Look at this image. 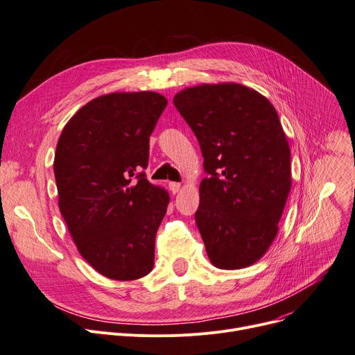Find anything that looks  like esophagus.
Wrapping results in <instances>:
<instances>
[{
  "label": "esophagus",
  "mask_w": 355,
  "mask_h": 355,
  "mask_svg": "<svg viewBox=\"0 0 355 355\" xmlns=\"http://www.w3.org/2000/svg\"><path fill=\"white\" fill-rule=\"evenodd\" d=\"M180 183H176V182H173V183H171L169 184V189H171V192L173 193V195H176V193H179V190H180Z\"/></svg>",
  "instance_id": "34e87169"
}]
</instances>
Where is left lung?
<instances>
[{"instance_id": "obj_1", "label": "left lung", "mask_w": 355, "mask_h": 355, "mask_svg": "<svg viewBox=\"0 0 355 355\" xmlns=\"http://www.w3.org/2000/svg\"><path fill=\"white\" fill-rule=\"evenodd\" d=\"M173 103L199 141L206 178L196 225L213 266H252L275 240L291 187L290 148L270 101L240 84H202Z\"/></svg>"}]
</instances>
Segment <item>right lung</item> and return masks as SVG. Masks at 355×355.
<instances>
[{"instance_id": "obj_1", "label": "right lung", "mask_w": 355, "mask_h": 355, "mask_svg": "<svg viewBox=\"0 0 355 355\" xmlns=\"http://www.w3.org/2000/svg\"><path fill=\"white\" fill-rule=\"evenodd\" d=\"M168 105L150 91L114 92L84 105L62 129L53 159L58 206L78 252L102 276L152 271L169 193L144 172L149 136Z\"/></svg>"}]
</instances>
